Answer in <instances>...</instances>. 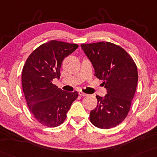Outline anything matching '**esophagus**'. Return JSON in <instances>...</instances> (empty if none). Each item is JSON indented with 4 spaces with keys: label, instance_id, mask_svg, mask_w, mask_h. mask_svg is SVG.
<instances>
[{
    "label": "esophagus",
    "instance_id": "1",
    "mask_svg": "<svg viewBox=\"0 0 157 157\" xmlns=\"http://www.w3.org/2000/svg\"><path fill=\"white\" fill-rule=\"evenodd\" d=\"M79 95L82 96V97H85V96H87V95H88V94H85L82 91H81V90H80V91H79Z\"/></svg>",
    "mask_w": 157,
    "mask_h": 157
}]
</instances>
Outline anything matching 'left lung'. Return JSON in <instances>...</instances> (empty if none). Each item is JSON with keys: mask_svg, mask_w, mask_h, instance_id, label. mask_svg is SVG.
I'll list each match as a JSON object with an SVG mask.
<instances>
[{"mask_svg": "<svg viewBox=\"0 0 157 157\" xmlns=\"http://www.w3.org/2000/svg\"><path fill=\"white\" fill-rule=\"evenodd\" d=\"M81 48L107 93L105 97H96L97 106L90 113V122L100 129L115 127L129 111L138 80L137 66L124 49L113 43L82 44Z\"/></svg>", "mask_w": 157, "mask_h": 157, "instance_id": "obj_1", "label": "left lung"}]
</instances>
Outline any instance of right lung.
Returning a JSON list of instances; mask_svg holds the SVG:
<instances>
[{
    "instance_id": "obj_1",
    "label": "right lung",
    "mask_w": 157,
    "mask_h": 157,
    "mask_svg": "<svg viewBox=\"0 0 157 157\" xmlns=\"http://www.w3.org/2000/svg\"><path fill=\"white\" fill-rule=\"evenodd\" d=\"M78 48L76 44L52 40L41 44L30 55L22 72V86L27 105L43 125L56 127L67 118L78 93L67 92L52 84L60 76L64 58Z\"/></svg>"
}]
</instances>
